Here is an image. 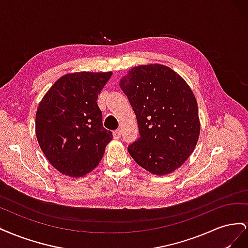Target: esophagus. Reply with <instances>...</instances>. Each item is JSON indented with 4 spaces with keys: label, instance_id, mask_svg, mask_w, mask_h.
Instances as JSON below:
<instances>
[{
    "label": "esophagus",
    "instance_id": "1",
    "mask_svg": "<svg viewBox=\"0 0 248 248\" xmlns=\"http://www.w3.org/2000/svg\"><path fill=\"white\" fill-rule=\"evenodd\" d=\"M112 136H114V139H116V140L120 139V137H121V130L120 129L115 130L114 132H112Z\"/></svg>",
    "mask_w": 248,
    "mask_h": 248
}]
</instances>
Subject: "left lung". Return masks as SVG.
<instances>
[{"instance_id": "1", "label": "left lung", "mask_w": 248, "mask_h": 248, "mask_svg": "<svg viewBox=\"0 0 248 248\" xmlns=\"http://www.w3.org/2000/svg\"><path fill=\"white\" fill-rule=\"evenodd\" d=\"M137 116L140 138L128 146L139 166L167 175L185 162L200 136L198 103L186 81L160 64L132 68L120 80Z\"/></svg>"}]
</instances>
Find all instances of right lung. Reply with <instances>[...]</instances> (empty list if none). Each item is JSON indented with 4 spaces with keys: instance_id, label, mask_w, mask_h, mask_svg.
<instances>
[{
    "instance_id": "obj_1",
    "label": "right lung",
    "mask_w": 248,
    "mask_h": 248,
    "mask_svg": "<svg viewBox=\"0 0 248 248\" xmlns=\"http://www.w3.org/2000/svg\"><path fill=\"white\" fill-rule=\"evenodd\" d=\"M111 72H77L59 78L36 112L42 152L60 172L81 177L100 162L112 133L102 124L98 94Z\"/></svg>"
}]
</instances>
